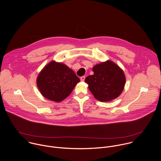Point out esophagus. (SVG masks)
<instances>
[{"label": "esophagus", "mask_w": 161, "mask_h": 161, "mask_svg": "<svg viewBox=\"0 0 161 161\" xmlns=\"http://www.w3.org/2000/svg\"><path fill=\"white\" fill-rule=\"evenodd\" d=\"M85 78H86L85 76H82V77H80V80H81V81H84Z\"/></svg>", "instance_id": "34e87169"}]
</instances>
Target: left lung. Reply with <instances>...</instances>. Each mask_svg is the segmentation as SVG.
<instances>
[{"label":"left lung","instance_id":"left-lung-1","mask_svg":"<svg viewBox=\"0 0 161 161\" xmlns=\"http://www.w3.org/2000/svg\"><path fill=\"white\" fill-rule=\"evenodd\" d=\"M93 74L85 79L93 97L101 102L116 98L123 92L126 77L123 70L114 62L107 60L92 68Z\"/></svg>","mask_w":161,"mask_h":161}]
</instances>
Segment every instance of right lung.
<instances>
[{
  "instance_id": "obj_1",
  "label": "right lung",
  "mask_w": 161,
  "mask_h": 161,
  "mask_svg": "<svg viewBox=\"0 0 161 161\" xmlns=\"http://www.w3.org/2000/svg\"><path fill=\"white\" fill-rule=\"evenodd\" d=\"M79 82V78L72 69L55 61L46 64L36 79V85L42 95L55 102L67 98Z\"/></svg>"
}]
</instances>
